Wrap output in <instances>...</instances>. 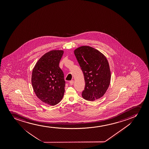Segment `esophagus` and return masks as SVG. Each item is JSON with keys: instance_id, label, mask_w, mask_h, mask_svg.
I'll return each mask as SVG.
<instances>
[{"instance_id": "obj_1", "label": "esophagus", "mask_w": 149, "mask_h": 149, "mask_svg": "<svg viewBox=\"0 0 149 149\" xmlns=\"http://www.w3.org/2000/svg\"><path fill=\"white\" fill-rule=\"evenodd\" d=\"M74 81H73V80H72V81H70V85H71V86H72L73 84H74Z\"/></svg>"}]
</instances>
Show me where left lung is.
Returning <instances> with one entry per match:
<instances>
[{
    "label": "left lung",
    "mask_w": 149,
    "mask_h": 149,
    "mask_svg": "<svg viewBox=\"0 0 149 149\" xmlns=\"http://www.w3.org/2000/svg\"><path fill=\"white\" fill-rule=\"evenodd\" d=\"M74 54L84 73L86 83L82 97L91 101L99 99L106 93L111 80V72L106 56L87 46L77 48Z\"/></svg>",
    "instance_id": "left-lung-1"
}]
</instances>
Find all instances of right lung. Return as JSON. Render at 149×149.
Instances as JSON below:
<instances>
[{"mask_svg":"<svg viewBox=\"0 0 149 149\" xmlns=\"http://www.w3.org/2000/svg\"><path fill=\"white\" fill-rule=\"evenodd\" d=\"M63 50H52L38 60L33 70L31 82L37 97L46 104L55 105L65 93V81L59 67Z\"/></svg>","mask_w":149,"mask_h":149,"instance_id":"obj_1","label":"right lung"}]
</instances>
